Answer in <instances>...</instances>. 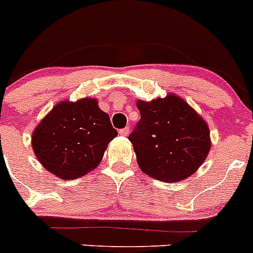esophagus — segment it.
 <instances>
[{
	"label": "esophagus",
	"instance_id": "1",
	"mask_svg": "<svg viewBox=\"0 0 253 253\" xmlns=\"http://www.w3.org/2000/svg\"><path fill=\"white\" fill-rule=\"evenodd\" d=\"M119 133L121 134V136H128V133H129V127H125V128L120 129Z\"/></svg>",
	"mask_w": 253,
	"mask_h": 253
}]
</instances>
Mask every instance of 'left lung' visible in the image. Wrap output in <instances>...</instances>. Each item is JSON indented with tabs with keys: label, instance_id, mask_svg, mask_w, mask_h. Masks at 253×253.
Masks as SVG:
<instances>
[{
	"label": "left lung",
	"instance_id": "8db88e82",
	"mask_svg": "<svg viewBox=\"0 0 253 253\" xmlns=\"http://www.w3.org/2000/svg\"><path fill=\"white\" fill-rule=\"evenodd\" d=\"M141 120L128 139L144 174L176 182L197 171L211 150L208 125L175 94L137 101Z\"/></svg>",
	"mask_w": 253,
	"mask_h": 253
}]
</instances>
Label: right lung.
Returning <instances> with one entry per match:
<instances>
[{
  "mask_svg": "<svg viewBox=\"0 0 253 253\" xmlns=\"http://www.w3.org/2000/svg\"><path fill=\"white\" fill-rule=\"evenodd\" d=\"M116 136L110 117L98 101L83 98L58 103L34 129L32 145L47 171L73 180L98 167Z\"/></svg>",
  "mask_w": 253,
  "mask_h": 253,
  "instance_id": "1",
  "label": "right lung"
}]
</instances>
